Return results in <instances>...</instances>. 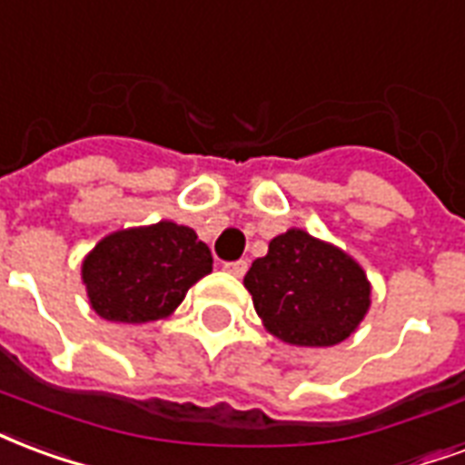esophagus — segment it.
Instances as JSON below:
<instances>
[{
  "mask_svg": "<svg viewBox=\"0 0 465 465\" xmlns=\"http://www.w3.org/2000/svg\"><path fill=\"white\" fill-rule=\"evenodd\" d=\"M246 268H249V263H246V261H232V263H226V266H223V271H226V273H232V276H236V278H242L243 273H246Z\"/></svg>",
  "mask_w": 465,
  "mask_h": 465,
  "instance_id": "esophagus-1",
  "label": "esophagus"
}]
</instances>
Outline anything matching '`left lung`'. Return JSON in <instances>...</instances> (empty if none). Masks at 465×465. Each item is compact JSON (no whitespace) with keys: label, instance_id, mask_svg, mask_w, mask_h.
<instances>
[{"label":"left lung","instance_id":"obj_1","mask_svg":"<svg viewBox=\"0 0 465 465\" xmlns=\"http://www.w3.org/2000/svg\"><path fill=\"white\" fill-rule=\"evenodd\" d=\"M266 332L295 347L347 340L372 305V283L347 251L288 229L243 276Z\"/></svg>","mask_w":465,"mask_h":465}]
</instances>
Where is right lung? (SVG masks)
Returning <instances> with one entry per match:
<instances>
[{
  "mask_svg": "<svg viewBox=\"0 0 465 465\" xmlns=\"http://www.w3.org/2000/svg\"><path fill=\"white\" fill-rule=\"evenodd\" d=\"M212 263L194 229L163 219L103 236L85 253L81 281L103 320L143 325L170 318Z\"/></svg>",
  "mask_w": 465,
  "mask_h": 465,
  "instance_id": "obj_1",
  "label": "right lung"
}]
</instances>
